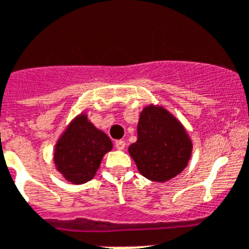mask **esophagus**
I'll return each mask as SVG.
<instances>
[{
  "mask_svg": "<svg viewBox=\"0 0 249 249\" xmlns=\"http://www.w3.org/2000/svg\"><path fill=\"white\" fill-rule=\"evenodd\" d=\"M114 146H116V149H118V150H123L124 147H126V142H124V141H122V140H118V141H116V142H114Z\"/></svg>",
  "mask_w": 249,
  "mask_h": 249,
  "instance_id": "obj_1",
  "label": "esophagus"
}]
</instances>
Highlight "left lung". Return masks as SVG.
I'll list each match as a JSON object with an SVG mask.
<instances>
[{
    "label": "left lung",
    "instance_id": "1",
    "mask_svg": "<svg viewBox=\"0 0 249 249\" xmlns=\"http://www.w3.org/2000/svg\"><path fill=\"white\" fill-rule=\"evenodd\" d=\"M128 153L145 178L166 182L187 166L192 142L176 117L163 107L149 106L140 114L137 141Z\"/></svg>",
    "mask_w": 249,
    "mask_h": 249
}]
</instances>
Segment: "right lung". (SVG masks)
I'll list each match as a JSON object with an SVG mask.
<instances>
[{
	"label": "right lung",
	"mask_w": 249,
	"mask_h": 249,
	"mask_svg": "<svg viewBox=\"0 0 249 249\" xmlns=\"http://www.w3.org/2000/svg\"><path fill=\"white\" fill-rule=\"evenodd\" d=\"M112 147L109 137L89 122L86 114H80L55 143V168L72 184L86 183L95 176L104 154Z\"/></svg>",
	"instance_id": "obj_1"
}]
</instances>
